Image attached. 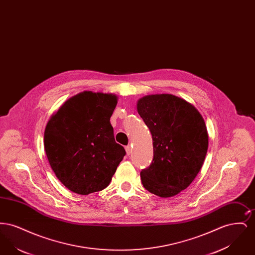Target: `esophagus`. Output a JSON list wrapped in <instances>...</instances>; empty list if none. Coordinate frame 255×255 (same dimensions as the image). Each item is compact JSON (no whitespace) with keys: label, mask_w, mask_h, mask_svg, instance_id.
<instances>
[{"label":"esophagus","mask_w":255,"mask_h":255,"mask_svg":"<svg viewBox=\"0 0 255 255\" xmlns=\"http://www.w3.org/2000/svg\"><path fill=\"white\" fill-rule=\"evenodd\" d=\"M125 150H126V153H127V155H128V156L132 153V147L130 145L126 146V147H125Z\"/></svg>","instance_id":"obj_1"}]
</instances>
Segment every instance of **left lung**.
Masks as SVG:
<instances>
[{"mask_svg": "<svg viewBox=\"0 0 255 255\" xmlns=\"http://www.w3.org/2000/svg\"><path fill=\"white\" fill-rule=\"evenodd\" d=\"M136 110L153 138V161L140 172L144 188L161 198L179 194L194 181L206 158L205 121L191 103L168 94L141 97Z\"/></svg>", "mask_w": 255, "mask_h": 255, "instance_id": "left-lung-1", "label": "left lung"}]
</instances>
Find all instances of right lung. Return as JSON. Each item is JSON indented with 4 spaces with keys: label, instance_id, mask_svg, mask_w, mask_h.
Segmentation results:
<instances>
[{
    "label": "right lung",
    "instance_id": "right-lung-1",
    "mask_svg": "<svg viewBox=\"0 0 255 255\" xmlns=\"http://www.w3.org/2000/svg\"><path fill=\"white\" fill-rule=\"evenodd\" d=\"M117 104L116 95L85 91L68 99L47 123L44 146L49 165L74 193L106 188L126 154L110 122Z\"/></svg>",
    "mask_w": 255,
    "mask_h": 255
}]
</instances>
